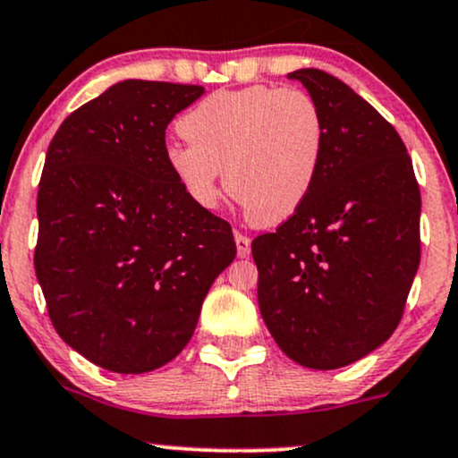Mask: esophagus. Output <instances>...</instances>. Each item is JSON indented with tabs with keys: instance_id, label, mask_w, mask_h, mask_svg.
<instances>
[{
	"instance_id": "1",
	"label": "esophagus",
	"mask_w": 458,
	"mask_h": 458,
	"mask_svg": "<svg viewBox=\"0 0 458 458\" xmlns=\"http://www.w3.org/2000/svg\"><path fill=\"white\" fill-rule=\"evenodd\" d=\"M234 241H236V253L239 258H247L251 253V239L243 233H234Z\"/></svg>"
}]
</instances>
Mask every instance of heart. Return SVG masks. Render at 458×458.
Wrapping results in <instances>:
<instances>
[{
	"mask_svg": "<svg viewBox=\"0 0 458 458\" xmlns=\"http://www.w3.org/2000/svg\"><path fill=\"white\" fill-rule=\"evenodd\" d=\"M187 142L166 164L198 207L217 205L219 179L256 224L290 217L322 166L327 128L316 100L296 87L251 85L202 98L179 121Z\"/></svg>",
	"mask_w": 458,
	"mask_h": 458,
	"instance_id": "heart-1",
	"label": "heart"
}]
</instances>
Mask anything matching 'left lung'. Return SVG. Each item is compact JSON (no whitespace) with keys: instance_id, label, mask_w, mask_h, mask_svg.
<instances>
[{"instance_id":"left-lung-1","label":"left lung","mask_w":458,"mask_h":458,"mask_svg":"<svg viewBox=\"0 0 458 458\" xmlns=\"http://www.w3.org/2000/svg\"><path fill=\"white\" fill-rule=\"evenodd\" d=\"M288 76L319 106L327 145L307 200L251 241L258 305L284 354L327 371L399 327L420 264V187L396 130L344 81Z\"/></svg>"}]
</instances>
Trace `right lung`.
Here are the masks:
<instances>
[{
	"instance_id": "obj_1",
	"label": "right lung",
	"mask_w": 458,
	"mask_h": 458,
	"mask_svg": "<svg viewBox=\"0 0 458 458\" xmlns=\"http://www.w3.org/2000/svg\"><path fill=\"white\" fill-rule=\"evenodd\" d=\"M205 87L121 81L68 114L38 190L36 277L70 348L114 373L166 365L234 260L233 228L166 164V128Z\"/></svg>"
}]
</instances>
